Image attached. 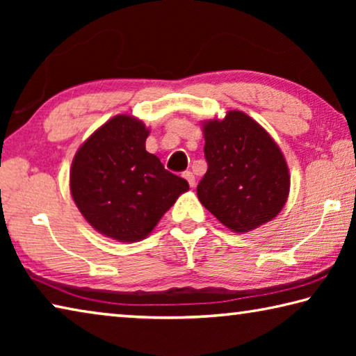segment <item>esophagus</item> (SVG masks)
<instances>
[{
    "label": "esophagus",
    "mask_w": 356,
    "mask_h": 356,
    "mask_svg": "<svg viewBox=\"0 0 356 356\" xmlns=\"http://www.w3.org/2000/svg\"><path fill=\"white\" fill-rule=\"evenodd\" d=\"M184 177L186 179V182L190 184V186H195L196 185V179H195V174H193L191 171H185L184 172Z\"/></svg>",
    "instance_id": "esophagus-1"
}]
</instances>
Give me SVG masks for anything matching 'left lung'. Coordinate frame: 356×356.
Masks as SVG:
<instances>
[{
  "label": "left lung",
  "instance_id": "left-lung-1",
  "mask_svg": "<svg viewBox=\"0 0 356 356\" xmlns=\"http://www.w3.org/2000/svg\"><path fill=\"white\" fill-rule=\"evenodd\" d=\"M202 131L207 172L196 188L202 206L238 234L273 220L291 188L286 159L273 138L237 110L206 120Z\"/></svg>",
  "mask_w": 356,
  "mask_h": 356
}]
</instances>
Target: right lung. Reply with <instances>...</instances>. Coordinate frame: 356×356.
I'll use <instances>...</instances> for the list:
<instances>
[{
	"label": "right lung",
	"mask_w": 356,
	"mask_h": 356,
	"mask_svg": "<svg viewBox=\"0 0 356 356\" xmlns=\"http://www.w3.org/2000/svg\"><path fill=\"white\" fill-rule=\"evenodd\" d=\"M149 129L129 114L111 118L81 144L70 168V193L95 231L118 242L146 238L190 188L146 150Z\"/></svg>",
	"instance_id": "add662e5"
}]
</instances>
